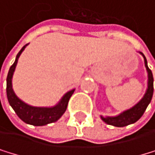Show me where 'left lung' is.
Listing matches in <instances>:
<instances>
[{
    "mask_svg": "<svg viewBox=\"0 0 155 155\" xmlns=\"http://www.w3.org/2000/svg\"><path fill=\"white\" fill-rule=\"evenodd\" d=\"M144 58L145 67H146L147 72H148V88L146 91V93L144 94L143 98L138 102V103L130 107V110H127L116 116H101V119L103 120L105 123L107 125H111L114 127H126L128 125L134 124L136 121L142 117L145 110H146L147 107L150 103L151 98H153V72L148 67L147 59L142 52H139Z\"/></svg>",
    "mask_w": 155,
    "mask_h": 155,
    "instance_id": "obj_1",
    "label": "left lung"
}]
</instances>
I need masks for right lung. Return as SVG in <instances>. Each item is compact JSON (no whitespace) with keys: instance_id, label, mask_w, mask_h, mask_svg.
I'll return each instance as SVG.
<instances>
[{"instance_id":"obj_1","label":"right lung","mask_w":155,"mask_h":155,"mask_svg":"<svg viewBox=\"0 0 155 155\" xmlns=\"http://www.w3.org/2000/svg\"><path fill=\"white\" fill-rule=\"evenodd\" d=\"M27 45H24L23 48L19 51V53L16 56V60H15L14 64L9 68L7 78H6V95H7L9 105L12 107V109L16 112L19 118L23 120L25 123L33 126H45L56 122L57 120L61 118V116L67 110L69 98L73 94L75 89H71V91H68L62 97V99L59 101V103L57 105L49 107H33L30 105H27L24 101H21L20 98H18L12 88V77L17 66L18 59L21 54V52L26 48Z\"/></svg>"}]
</instances>
